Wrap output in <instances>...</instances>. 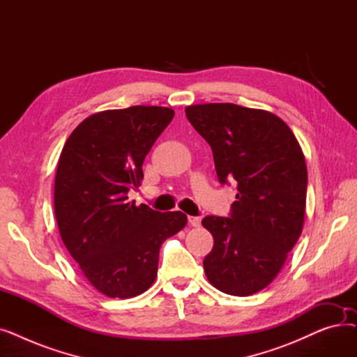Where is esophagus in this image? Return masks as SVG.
<instances>
[{
    "instance_id": "1",
    "label": "esophagus",
    "mask_w": 357,
    "mask_h": 357,
    "mask_svg": "<svg viewBox=\"0 0 357 357\" xmlns=\"http://www.w3.org/2000/svg\"><path fill=\"white\" fill-rule=\"evenodd\" d=\"M188 222L191 224L192 227H199V226H201V218H199V217L190 215V217H188Z\"/></svg>"
}]
</instances>
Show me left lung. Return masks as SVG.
<instances>
[{
    "label": "left lung",
    "mask_w": 357,
    "mask_h": 357,
    "mask_svg": "<svg viewBox=\"0 0 357 357\" xmlns=\"http://www.w3.org/2000/svg\"><path fill=\"white\" fill-rule=\"evenodd\" d=\"M213 149L221 183L237 182L230 217L208 215L214 237L204 271L218 291L248 296L266 288L301 236L307 165L292 130L271 111L230 102L185 108Z\"/></svg>",
    "instance_id": "1"
}]
</instances>
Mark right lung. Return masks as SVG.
I'll return each instance as SVG.
<instances>
[{"label": "right lung", "instance_id": "right-lung-1", "mask_svg": "<svg viewBox=\"0 0 357 357\" xmlns=\"http://www.w3.org/2000/svg\"><path fill=\"white\" fill-rule=\"evenodd\" d=\"M175 111L135 105L86 117L68 137L54 176V215L70 256L108 298H133L153 285L162 243L186 226L181 211L139 207L143 160Z\"/></svg>", "mask_w": 357, "mask_h": 357}]
</instances>
